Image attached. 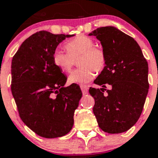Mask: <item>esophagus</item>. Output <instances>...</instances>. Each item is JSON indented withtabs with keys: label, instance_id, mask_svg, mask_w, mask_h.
<instances>
[{
	"label": "esophagus",
	"instance_id": "1",
	"mask_svg": "<svg viewBox=\"0 0 158 158\" xmlns=\"http://www.w3.org/2000/svg\"><path fill=\"white\" fill-rule=\"evenodd\" d=\"M80 88L82 90V92L83 94H87V91H88V87L86 85H80Z\"/></svg>",
	"mask_w": 158,
	"mask_h": 158
}]
</instances>
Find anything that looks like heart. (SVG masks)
<instances>
[{"mask_svg": "<svg viewBox=\"0 0 158 158\" xmlns=\"http://www.w3.org/2000/svg\"><path fill=\"white\" fill-rule=\"evenodd\" d=\"M95 43L87 35H79L65 44L68 52L56 50L52 60L55 66L64 73L71 72L75 60L79 68L69 76L71 83H85L94 78L95 72H101L106 64V56L103 49L94 46Z\"/></svg>", "mask_w": 158, "mask_h": 158, "instance_id": "1", "label": "heart"}]
</instances>
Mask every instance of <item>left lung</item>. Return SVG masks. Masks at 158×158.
Returning <instances> with one entry per match:
<instances>
[{
  "instance_id": "1",
  "label": "left lung",
  "mask_w": 158,
  "mask_h": 158,
  "mask_svg": "<svg viewBox=\"0 0 158 158\" xmlns=\"http://www.w3.org/2000/svg\"><path fill=\"white\" fill-rule=\"evenodd\" d=\"M89 35L100 40L106 56L105 68L94 81L102 88L89 89L94 99L93 112L104 132H125L143 110L149 90L148 63L135 40L116 28L101 27Z\"/></svg>"
}]
</instances>
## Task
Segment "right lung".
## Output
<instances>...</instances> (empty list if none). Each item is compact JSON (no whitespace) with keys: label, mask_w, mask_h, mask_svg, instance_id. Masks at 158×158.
Segmentation results:
<instances>
[{"label":"right lung","mask_w":158,"mask_h":158,"mask_svg":"<svg viewBox=\"0 0 158 158\" xmlns=\"http://www.w3.org/2000/svg\"><path fill=\"white\" fill-rule=\"evenodd\" d=\"M74 35L40 31L26 39L12 60L11 90L23 123L40 137L55 138L70 132L82 91L53 63L59 44Z\"/></svg>","instance_id":"obj_1"}]
</instances>
